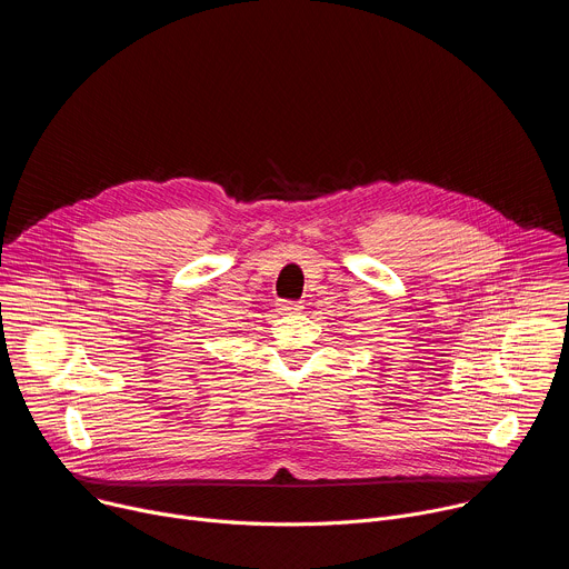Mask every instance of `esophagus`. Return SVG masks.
Returning a JSON list of instances; mask_svg holds the SVG:
<instances>
[{"mask_svg":"<svg viewBox=\"0 0 569 569\" xmlns=\"http://www.w3.org/2000/svg\"><path fill=\"white\" fill-rule=\"evenodd\" d=\"M277 310H279V315H297L301 310V306L295 301H281V303H277Z\"/></svg>","mask_w":569,"mask_h":569,"instance_id":"1","label":"esophagus"}]
</instances>
